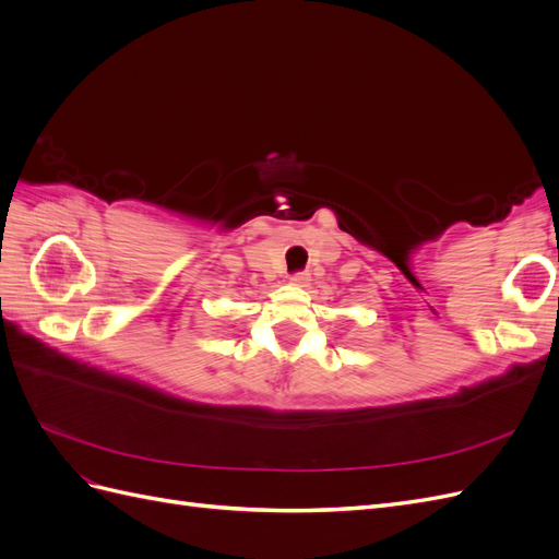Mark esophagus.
I'll return each mask as SVG.
<instances>
[{"label":"esophagus","mask_w":559,"mask_h":559,"mask_svg":"<svg viewBox=\"0 0 559 559\" xmlns=\"http://www.w3.org/2000/svg\"><path fill=\"white\" fill-rule=\"evenodd\" d=\"M289 282L294 286H308L310 284V273H296V275H292Z\"/></svg>","instance_id":"obj_1"}]
</instances>
